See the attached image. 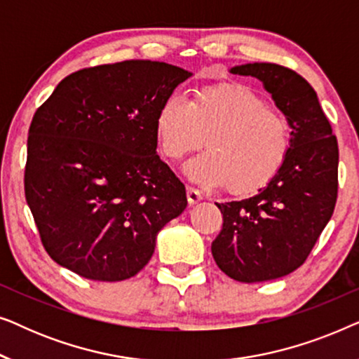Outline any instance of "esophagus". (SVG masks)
I'll use <instances>...</instances> for the list:
<instances>
[{"label": "esophagus", "mask_w": 359, "mask_h": 359, "mask_svg": "<svg viewBox=\"0 0 359 359\" xmlns=\"http://www.w3.org/2000/svg\"><path fill=\"white\" fill-rule=\"evenodd\" d=\"M186 196H188L189 204H198L199 201L203 199V196H201L199 191L194 189V188H191V186H188V188H186Z\"/></svg>", "instance_id": "obj_1"}]
</instances>
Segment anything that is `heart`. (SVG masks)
<instances>
[{
    "label": "heart",
    "mask_w": 359,
    "mask_h": 359,
    "mask_svg": "<svg viewBox=\"0 0 359 359\" xmlns=\"http://www.w3.org/2000/svg\"><path fill=\"white\" fill-rule=\"evenodd\" d=\"M161 151L171 160L201 149L186 173L205 186H224L233 196H248L276 178L291 154V126L281 112L252 88L220 83L196 90L188 101L170 93L155 119Z\"/></svg>",
    "instance_id": "heart-1"
}]
</instances>
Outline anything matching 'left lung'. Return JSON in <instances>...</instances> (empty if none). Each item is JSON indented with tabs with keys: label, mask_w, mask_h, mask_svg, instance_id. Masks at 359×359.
<instances>
[{
	"label": "left lung",
	"mask_w": 359,
	"mask_h": 359,
	"mask_svg": "<svg viewBox=\"0 0 359 359\" xmlns=\"http://www.w3.org/2000/svg\"><path fill=\"white\" fill-rule=\"evenodd\" d=\"M230 72L263 83L291 126L292 145L286 165L257 196L217 204L224 224L210 250L235 281H271L304 264L332 217L338 142L317 93L299 73L276 63H247Z\"/></svg>",
	"instance_id": "1"
}]
</instances>
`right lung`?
<instances>
[{"label": "right lung", "instance_id": "1", "mask_svg": "<svg viewBox=\"0 0 359 359\" xmlns=\"http://www.w3.org/2000/svg\"><path fill=\"white\" fill-rule=\"evenodd\" d=\"M189 72L126 60L58 83L29 127L24 193L53 262L95 281L135 276L188 205L156 155L158 107Z\"/></svg>", "mask_w": 359, "mask_h": 359}]
</instances>
